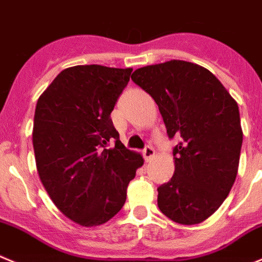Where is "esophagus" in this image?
Instances as JSON below:
<instances>
[{"mask_svg":"<svg viewBox=\"0 0 262 262\" xmlns=\"http://www.w3.org/2000/svg\"><path fill=\"white\" fill-rule=\"evenodd\" d=\"M143 154H144V158H145V161L150 162L151 159L154 158V156H156V151H154V149L151 148V146H146V148L144 149Z\"/></svg>","mask_w":262,"mask_h":262,"instance_id":"34e87169","label":"esophagus"}]
</instances>
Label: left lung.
Segmentation results:
<instances>
[{"mask_svg": "<svg viewBox=\"0 0 262 262\" xmlns=\"http://www.w3.org/2000/svg\"><path fill=\"white\" fill-rule=\"evenodd\" d=\"M131 79L154 99L171 139L175 173L158 188L162 213L181 225L210 217L238 173L243 131L239 108L208 69L184 60L136 69Z\"/></svg>", "mask_w": 262, "mask_h": 262, "instance_id": "1", "label": "left lung"}]
</instances>
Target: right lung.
Returning <instances> with one entry per match:
<instances>
[{
    "label": "right lung",
    "mask_w": 262,
    "mask_h": 262,
    "mask_svg": "<svg viewBox=\"0 0 262 262\" xmlns=\"http://www.w3.org/2000/svg\"><path fill=\"white\" fill-rule=\"evenodd\" d=\"M133 68L76 66L61 71L38 98L33 149L39 179L63 215L81 226L111 220L144 164L124 148L111 113ZM109 141L113 148L106 149Z\"/></svg>",
    "instance_id": "1"
}]
</instances>
